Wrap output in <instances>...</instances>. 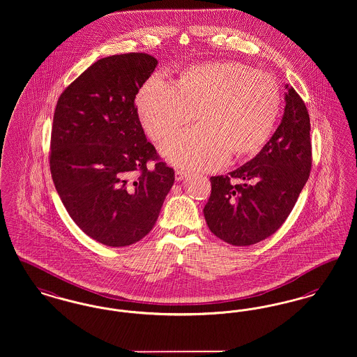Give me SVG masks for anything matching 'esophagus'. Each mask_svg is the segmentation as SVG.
I'll return each instance as SVG.
<instances>
[{
  "instance_id": "34e87169",
  "label": "esophagus",
  "mask_w": 357,
  "mask_h": 357,
  "mask_svg": "<svg viewBox=\"0 0 357 357\" xmlns=\"http://www.w3.org/2000/svg\"><path fill=\"white\" fill-rule=\"evenodd\" d=\"M174 177H176V181H181L184 180V177H187V172L185 170L177 169L174 173Z\"/></svg>"
}]
</instances>
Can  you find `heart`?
Here are the masks:
<instances>
[{
	"instance_id": "obj_1",
	"label": "heart",
	"mask_w": 357,
	"mask_h": 357,
	"mask_svg": "<svg viewBox=\"0 0 357 357\" xmlns=\"http://www.w3.org/2000/svg\"><path fill=\"white\" fill-rule=\"evenodd\" d=\"M148 135L161 141L199 119V126L161 145L164 157L189 169H218L229 154L259 151L277 125L281 91L277 80L238 61L190 66L174 84L161 75L144 83L137 96Z\"/></svg>"
}]
</instances>
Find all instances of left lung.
Returning a JSON list of instances; mask_svg holds the SVG:
<instances>
[{
    "label": "left lung",
    "mask_w": 357,
    "mask_h": 357,
    "mask_svg": "<svg viewBox=\"0 0 357 357\" xmlns=\"http://www.w3.org/2000/svg\"><path fill=\"white\" fill-rule=\"evenodd\" d=\"M281 125L251 161L228 176L211 177L204 218L212 234L234 245L271 236L296 206L312 169L310 118L305 102L286 86ZM231 178L243 183L232 185Z\"/></svg>",
    "instance_id": "obj_1"
}]
</instances>
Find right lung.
<instances>
[{"instance_id": "add662e5", "label": "right lung", "mask_w": 357, "mask_h": 357, "mask_svg": "<svg viewBox=\"0 0 357 357\" xmlns=\"http://www.w3.org/2000/svg\"><path fill=\"white\" fill-rule=\"evenodd\" d=\"M155 66V57L139 52L99 59L57 100L52 180L77 227L105 245L146 236L174 183V170L146 141L134 103Z\"/></svg>"}]
</instances>
